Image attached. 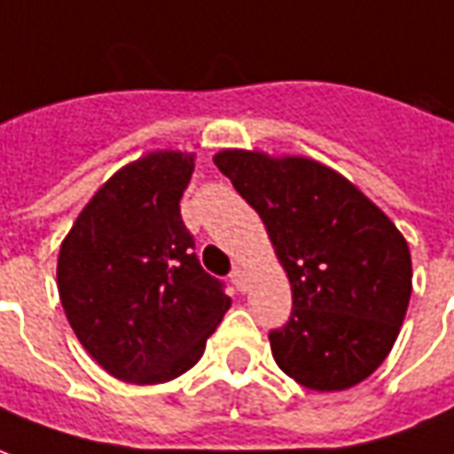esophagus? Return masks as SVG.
I'll return each mask as SVG.
<instances>
[{
    "instance_id": "34e87169",
    "label": "esophagus",
    "mask_w": 454,
    "mask_h": 454,
    "mask_svg": "<svg viewBox=\"0 0 454 454\" xmlns=\"http://www.w3.org/2000/svg\"><path fill=\"white\" fill-rule=\"evenodd\" d=\"M231 282L236 285L238 293H246V290H248V280H246V272L240 270V268H233V270H231Z\"/></svg>"
}]
</instances>
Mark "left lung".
I'll use <instances>...</instances> for the list:
<instances>
[{"label":"left lung","mask_w":454,"mask_h":454,"mask_svg":"<svg viewBox=\"0 0 454 454\" xmlns=\"http://www.w3.org/2000/svg\"><path fill=\"white\" fill-rule=\"evenodd\" d=\"M216 167L262 218L290 278L293 312L272 356L312 391H344L381 366L411 300V250L341 174L302 157L226 150Z\"/></svg>","instance_id":"obj_1"}]
</instances>
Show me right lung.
Here are the masks:
<instances>
[{
  "instance_id": "1",
  "label": "right lung",
  "mask_w": 454,
  "mask_h": 454,
  "mask_svg": "<svg viewBox=\"0 0 454 454\" xmlns=\"http://www.w3.org/2000/svg\"><path fill=\"white\" fill-rule=\"evenodd\" d=\"M194 157L154 152L120 169L73 223L59 293L85 351L120 381H172L201 359L231 307L201 268L182 201Z\"/></svg>"
}]
</instances>
